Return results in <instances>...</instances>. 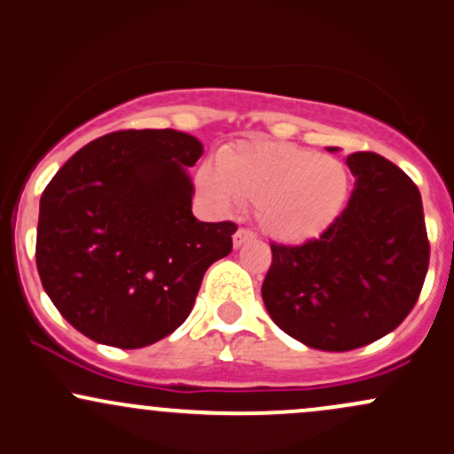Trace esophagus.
Wrapping results in <instances>:
<instances>
[{
  "instance_id": "1",
  "label": "esophagus",
  "mask_w": 454,
  "mask_h": 454,
  "mask_svg": "<svg viewBox=\"0 0 454 454\" xmlns=\"http://www.w3.org/2000/svg\"><path fill=\"white\" fill-rule=\"evenodd\" d=\"M251 240H254V233L248 231V229L240 227L236 233H233V247H236V248H240L242 244H247V242H251Z\"/></svg>"
}]
</instances>
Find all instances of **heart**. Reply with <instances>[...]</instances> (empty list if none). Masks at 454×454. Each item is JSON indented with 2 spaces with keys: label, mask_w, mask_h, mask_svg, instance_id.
Wrapping results in <instances>:
<instances>
[{
  "label": "heart",
  "mask_w": 454,
  "mask_h": 454,
  "mask_svg": "<svg viewBox=\"0 0 454 454\" xmlns=\"http://www.w3.org/2000/svg\"><path fill=\"white\" fill-rule=\"evenodd\" d=\"M197 184L218 210L254 206L266 236L281 244L319 238L337 221L349 191L343 162L283 141H242L201 165Z\"/></svg>",
  "instance_id": "1"
}]
</instances>
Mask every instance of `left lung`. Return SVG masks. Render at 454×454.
Segmentation results:
<instances>
[{
  "label": "left lung",
  "mask_w": 454,
  "mask_h": 454,
  "mask_svg": "<svg viewBox=\"0 0 454 454\" xmlns=\"http://www.w3.org/2000/svg\"><path fill=\"white\" fill-rule=\"evenodd\" d=\"M348 167L356 176L348 207L315 240L270 244L262 285L272 322L324 351L358 349L392 333L429 268L419 186L375 152H354Z\"/></svg>",
  "instance_id": "obj_1"
}]
</instances>
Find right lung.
<instances>
[{
  "label": "right lung",
  "mask_w": 454,
  "mask_h": 454,
  "mask_svg": "<svg viewBox=\"0 0 454 454\" xmlns=\"http://www.w3.org/2000/svg\"><path fill=\"white\" fill-rule=\"evenodd\" d=\"M201 154L186 132L117 130L81 147L44 188L35 266L81 334L137 349L184 324L238 229L192 216L186 169Z\"/></svg>",
  "instance_id": "1"
}]
</instances>
